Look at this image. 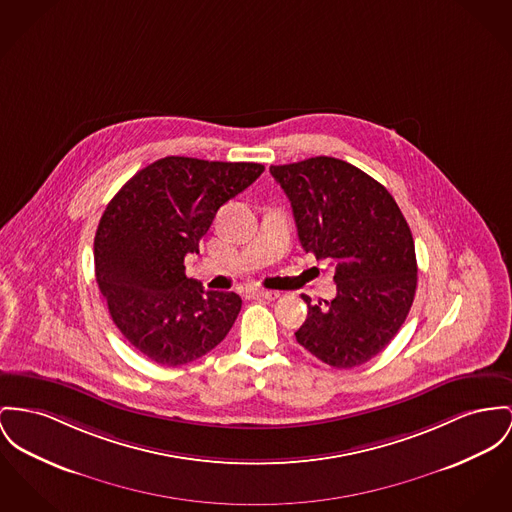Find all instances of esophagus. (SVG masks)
<instances>
[{"instance_id":"esophagus-1","label":"esophagus","mask_w":512,"mask_h":512,"mask_svg":"<svg viewBox=\"0 0 512 512\" xmlns=\"http://www.w3.org/2000/svg\"><path fill=\"white\" fill-rule=\"evenodd\" d=\"M252 295L268 299V301H275L279 297V291H272V289H252Z\"/></svg>"}]
</instances>
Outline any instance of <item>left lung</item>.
Wrapping results in <instances>:
<instances>
[{"mask_svg":"<svg viewBox=\"0 0 512 512\" xmlns=\"http://www.w3.org/2000/svg\"><path fill=\"white\" fill-rule=\"evenodd\" d=\"M270 172L291 202L303 248L336 270L338 295L318 305L303 297L308 316L295 338L330 367H359L398 334L413 303L408 221L380 182L340 159L312 157Z\"/></svg>","mask_w":512,"mask_h":512,"instance_id":"left-lung-1","label":"left lung"}]
</instances>
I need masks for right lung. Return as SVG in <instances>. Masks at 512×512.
I'll use <instances>...</instances> for the list:
<instances>
[{
  "label": "right lung",
  "instance_id": "obj_1",
  "mask_svg": "<svg viewBox=\"0 0 512 512\" xmlns=\"http://www.w3.org/2000/svg\"><path fill=\"white\" fill-rule=\"evenodd\" d=\"M260 163L165 157L134 174L106 205L95 275L122 336L157 365L178 367L219 345L239 316L233 291H205L184 273L219 207L246 190Z\"/></svg>",
  "mask_w": 512,
  "mask_h": 512
}]
</instances>
